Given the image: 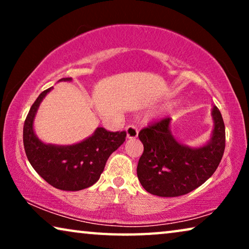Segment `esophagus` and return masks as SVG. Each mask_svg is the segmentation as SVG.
Masks as SVG:
<instances>
[{
  "label": "esophagus",
  "mask_w": 249,
  "mask_h": 249,
  "mask_svg": "<svg viewBox=\"0 0 249 249\" xmlns=\"http://www.w3.org/2000/svg\"><path fill=\"white\" fill-rule=\"evenodd\" d=\"M125 131H127V137L128 138H136L138 136V129L134 124H129L125 128Z\"/></svg>",
  "instance_id": "1"
}]
</instances>
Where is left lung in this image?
Listing matches in <instances>:
<instances>
[{
	"mask_svg": "<svg viewBox=\"0 0 249 249\" xmlns=\"http://www.w3.org/2000/svg\"><path fill=\"white\" fill-rule=\"evenodd\" d=\"M211 141L190 148L177 141L170 130V118L152 122L139 131L144 152L138 161L137 176L146 192L161 197H177L193 192L215 172L226 147V128L216 107Z\"/></svg>",
	"mask_w": 249,
	"mask_h": 249,
	"instance_id": "obj_1",
	"label": "left lung"
}]
</instances>
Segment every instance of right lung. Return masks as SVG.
I'll return each instance as SVG.
<instances>
[{
    "label": "right lung",
    "instance_id": "1",
    "mask_svg": "<svg viewBox=\"0 0 249 249\" xmlns=\"http://www.w3.org/2000/svg\"><path fill=\"white\" fill-rule=\"evenodd\" d=\"M61 80L70 81L71 78ZM51 89L52 87L40 93L27 114L23 124V146L27 159L35 171L57 189L76 192L88 188L100 179L107 159L124 144L127 134L97 128L93 136L78 144H44L36 137L33 122L40 102Z\"/></svg>",
    "mask_w": 249,
    "mask_h": 249
}]
</instances>
